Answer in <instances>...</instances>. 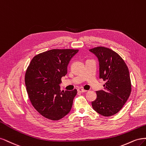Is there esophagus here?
Wrapping results in <instances>:
<instances>
[{
  "label": "esophagus",
  "mask_w": 146,
  "mask_h": 146,
  "mask_svg": "<svg viewBox=\"0 0 146 146\" xmlns=\"http://www.w3.org/2000/svg\"><path fill=\"white\" fill-rule=\"evenodd\" d=\"M78 92H79V93H84V92H87V90H84V89H83V88H79L78 89Z\"/></svg>",
  "instance_id": "esophagus-1"
}]
</instances>
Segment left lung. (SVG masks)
<instances>
[{
  "mask_svg": "<svg viewBox=\"0 0 146 146\" xmlns=\"http://www.w3.org/2000/svg\"><path fill=\"white\" fill-rule=\"evenodd\" d=\"M100 65V78L106 81L104 90L96 91L92 102L94 110L104 116L117 113L125 104L131 93L129 69L124 60L113 50L99 46L89 50Z\"/></svg>",
  "mask_w": 146,
  "mask_h": 146,
  "instance_id": "8db88e82",
  "label": "left lung"
}]
</instances>
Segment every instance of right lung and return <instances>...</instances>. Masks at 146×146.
Wrapping results in <instances>:
<instances>
[{"label":"right lung","instance_id":"add662e5","mask_svg":"<svg viewBox=\"0 0 146 146\" xmlns=\"http://www.w3.org/2000/svg\"><path fill=\"white\" fill-rule=\"evenodd\" d=\"M79 51L53 49L33 58L25 76L27 92L35 109L46 118L56 121L67 115L77 90L60 91L61 78L67 73L70 60Z\"/></svg>","mask_w":146,"mask_h":146}]
</instances>
